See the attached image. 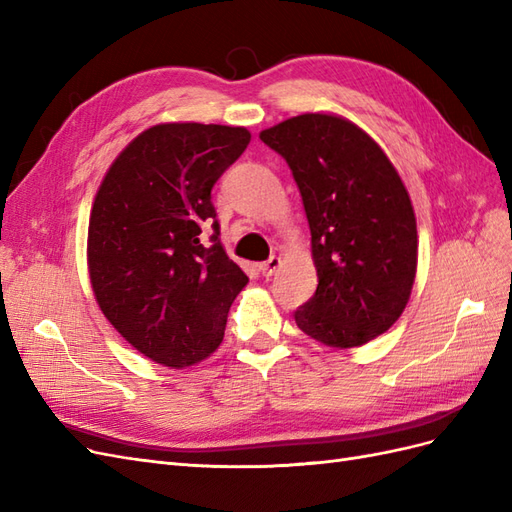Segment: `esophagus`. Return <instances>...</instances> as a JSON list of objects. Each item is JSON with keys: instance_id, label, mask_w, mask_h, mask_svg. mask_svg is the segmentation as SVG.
<instances>
[{"instance_id": "obj_1", "label": "esophagus", "mask_w": 512, "mask_h": 512, "mask_svg": "<svg viewBox=\"0 0 512 512\" xmlns=\"http://www.w3.org/2000/svg\"><path fill=\"white\" fill-rule=\"evenodd\" d=\"M280 265H282V260L277 258V256H271L269 260H265V262H260V273L265 275V277H271L277 269H280Z\"/></svg>"}]
</instances>
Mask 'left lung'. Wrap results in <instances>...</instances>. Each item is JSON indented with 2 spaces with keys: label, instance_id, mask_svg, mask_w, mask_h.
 I'll use <instances>...</instances> for the list:
<instances>
[{
  "label": "left lung",
  "instance_id": "obj_1",
  "mask_svg": "<svg viewBox=\"0 0 512 512\" xmlns=\"http://www.w3.org/2000/svg\"><path fill=\"white\" fill-rule=\"evenodd\" d=\"M303 198L318 273L299 329L333 348L363 346L404 312L416 275L410 196L384 151L354 123L305 113L262 130Z\"/></svg>",
  "mask_w": 512,
  "mask_h": 512
}]
</instances>
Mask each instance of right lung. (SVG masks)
<instances>
[{
  "instance_id": "right-lung-1",
  "label": "right lung",
  "mask_w": 512,
  "mask_h": 512,
  "mask_svg": "<svg viewBox=\"0 0 512 512\" xmlns=\"http://www.w3.org/2000/svg\"><path fill=\"white\" fill-rule=\"evenodd\" d=\"M250 138L215 123L153 126L119 153L98 190L87 237L91 286L108 322L160 365L207 359L247 284L222 247L211 190Z\"/></svg>"
}]
</instances>
